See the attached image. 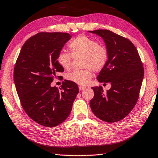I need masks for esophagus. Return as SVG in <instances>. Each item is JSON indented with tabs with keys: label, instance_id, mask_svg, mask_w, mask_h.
Listing matches in <instances>:
<instances>
[{
	"label": "esophagus",
	"instance_id": "1",
	"mask_svg": "<svg viewBox=\"0 0 158 158\" xmlns=\"http://www.w3.org/2000/svg\"><path fill=\"white\" fill-rule=\"evenodd\" d=\"M85 89V87L82 86V85H80V86H79V89L80 91H81V90H84Z\"/></svg>",
	"mask_w": 158,
	"mask_h": 158
}]
</instances>
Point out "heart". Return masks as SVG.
Listing matches in <instances>:
<instances>
[{
  "instance_id": "obj_1",
  "label": "heart",
  "mask_w": 158,
  "mask_h": 158,
  "mask_svg": "<svg viewBox=\"0 0 158 158\" xmlns=\"http://www.w3.org/2000/svg\"><path fill=\"white\" fill-rule=\"evenodd\" d=\"M70 53L60 52L57 56V62L61 68L69 70L73 57L82 56L81 70H74L67 76L69 81L85 85L93 78V70L98 73L102 70L108 60V52L102 45L84 35H80L68 44Z\"/></svg>"
}]
</instances>
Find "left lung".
<instances>
[{
  "mask_svg": "<svg viewBox=\"0 0 158 158\" xmlns=\"http://www.w3.org/2000/svg\"><path fill=\"white\" fill-rule=\"evenodd\" d=\"M104 40L108 60L97 79L110 83L111 89L92 87L94 97L90 101L93 113L105 122L114 123L126 117L137 103L143 79V64L137 49L129 40L109 30L89 31Z\"/></svg>",
  "mask_w": 158,
  "mask_h": 158,
  "instance_id": "1",
  "label": "left lung"
}]
</instances>
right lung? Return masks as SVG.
Segmentation results:
<instances>
[{"label": "right lung", "mask_w": 158, "mask_h": 158, "mask_svg": "<svg viewBox=\"0 0 158 158\" xmlns=\"http://www.w3.org/2000/svg\"><path fill=\"white\" fill-rule=\"evenodd\" d=\"M66 33L41 32L32 36L21 47L14 68V81L23 110L35 122L53 127L65 121L72 111L79 88L68 80L61 88L51 85L64 69L57 56L71 39Z\"/></svg>", "instance_id": "right-lung-1"}]
</instances>
